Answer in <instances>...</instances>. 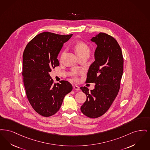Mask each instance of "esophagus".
Masks as SVG:
<instances>
[{
	"instance_id": "1",
	"label": "esophagus",
	"mask_w": 150,
	"mask_h": 150,
	"mask_svg": "<svg viewBox=\"0 0 150 150\" xmlns=\"http://www.w3.org/2000/svg\"><path fill=\"white\" fill-rule=\"evenodd\" d=\"M73 89L76 91H79V87L77 86H73Z\"/></svg>"
}]
</instances>
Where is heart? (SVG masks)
<instances>
[{
    "instance_id": "heart-1",
    "label": "heart",
    "mask_w": 150,
    "mask_h": 150,
    "mask_svg": "<svg viewBox=\"0 0 150 150\" xmlns=\"http://www.w3.org/2000/svg\"><path fill=\"white\" fill-rule=\"evenodd\" d=\"M75 50L77 53L78 55H81L83 54H88L90 52V48L89 46L83 42H79L75 45ZM65 53V51H63L62 53L61 57H63ZM78 74V72L74 71L73 72V75L74 77H76Z\"/></svg>"
}]
</instances>
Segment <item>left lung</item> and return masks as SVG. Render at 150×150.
Returning a JSON list of instances; mask_svg holds the SVG:
<instances>
[{
  "mask_svg": "<svg viewBox=\"0 0 150 150\" xmlns=\"http://www.w3.org/2000/svg\"><path fill=\"white\" fill-rule=\"evenodd\" d=\"M97 47L95 60L90 65L86 83H95V88L89 91L86 87L80 88L87 99L81 107L86 116L100 117L108 110L117 97L123 72V57L121 48L113 37L100 33L91 39Z\"/></svg>",
  "mask_w": 150,
  "mask_h": 150,
  "instance_id": "8db88e82",
  "label": "left lung"
}]
</instances>
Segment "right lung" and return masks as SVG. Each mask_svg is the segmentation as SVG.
Returning <instances> with one entry per match:
<instances>
[{
	"mask_svg": "<svg viewBox=\"0 0 150 150\" xmlns=\"http://www.w3.org/2000/svg\"><path fill=\"white\" fill-rule=\"evenodd\" d=\"M72 35L41 33L28 43L23 52L22 76L26 95L33 109L43 117L57 112L65 95L72 90L67 81L54 83L49 73L51 68L59 65V53Z\"/></svg>",
	"mask_w": 150,
	"mask_h": 150,
	"instance_id": "add662e5",
	"label": "right lung"
}]
</instances>
